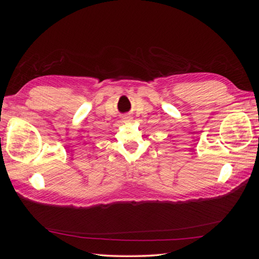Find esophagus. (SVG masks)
I'll list each match as a JSON object with an SVG mask.
<instances>
[{"label":"esophagus","mask_w":259,"mask_h":259,"mask_svg":"<svg viewBox=\"0 0 259 259\" xmlns=\"http://www.w3.org/2000/svg\"><path fill=\"white\" fill-rule=\"evenodd\" d=\"M132 117L131 116H124L123 119H122V122L123 123H130V122H132Z\"/></svg>","instance_id":"obj_1"}]
</instances>
